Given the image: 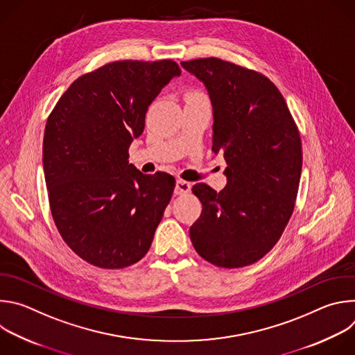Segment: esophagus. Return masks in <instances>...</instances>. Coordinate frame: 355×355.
<instances>
[{
	"mask_svg": "<svg viewBox=\"0 0 355 355\" xmlns=\"http://www.w3.org/2000/svg\"><path fill=\"white\" fill-rule=\"evenodd\" d=\"M191 191V184L188 181H184V180H177L175 182V189L174 192L177 195H182V193H188Z\"/></svg>",
	"mask_w": 355,
	"mask_h": 355,
	"instance_id": "obj_1",
	"label": "esophagus"
}]
</instances>
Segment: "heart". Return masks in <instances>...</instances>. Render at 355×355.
Segmentation results:
<instances>
[{
    "mask_svg": "<svg viewBox=\"0 0 355 355\" xmlns=\"http://www.w3.org/2000/svg\"><path fill=\"white\" fill-rule=\"evenodd\" d=\"M202 99H207V96L204 92H200L198 89H191L185 94V103H191V101H202Z\"/></svg>",
    "mask_w": 355,
    "mask_h": 355,
    "instance_id": "b5f03b06",
    "label": "heart"
}]
</instances>
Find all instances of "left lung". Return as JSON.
Here are the masks:
<instances>
[{"mask_svg": "<svg viewBox=\"0 0 355 355\" xmlns=\"http://www.w3.org/2000/svg\"><path fill=\"white\" fill-rule=\"evenodd\" d=\"M181 66L208 88L214 146L226 160V187H192L202 204L189 236L198 254L222 268L261 260L282 236L295 208L302 141L275 84L264 74L218 58Z\"/></svg>", "mask_w": 355, "mask_h": 355, "instance_id": "left-lung-1", "label": "left lung"}]
</instances>
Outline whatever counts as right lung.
<instances>
[{"mask_svg": "<svg viewBox=\"0 0 355 355\" xmlns=\"http://www.w3.org/2000/svg\"><path fill=\"white\" fill-rule=\"evenodd\" d=\"M181 69L174 60H118L78 77L50 112L43 170L56 227L99 268L141 260L175 188L167 173L129 164L148 105Z\"/></svg>", "mask_w": 355, "mask_h": 355, "instance_id": "right-lung-1", "label": "right lung"}]
</instances>
